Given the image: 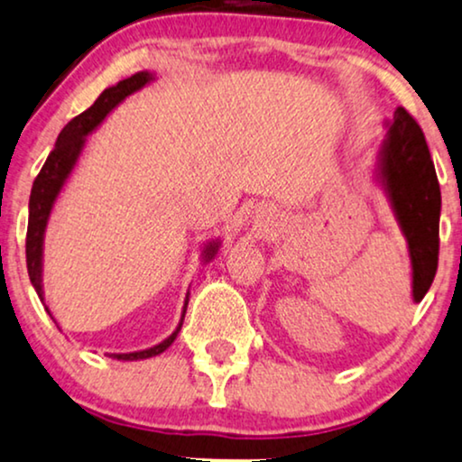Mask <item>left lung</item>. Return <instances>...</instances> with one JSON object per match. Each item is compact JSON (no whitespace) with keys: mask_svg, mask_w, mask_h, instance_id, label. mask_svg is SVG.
I'll list each match as a JSON object with an SVG mask.
<instances>
[{"mask_svg":"<svg viewBox=\"0 0 462 462\" xmlns=\"http://www.w3.org/2000/svg\"><path fill=\"white\" fill-rule=\"evenodd\" d=\"M377 155L375 180L393 208L411 260V296L420 302L429 291L439 260L441 191L424 134L416 119L399 106Z\"/></svg>","mask_w":462,"mask_h":462,"instance_id":"1","label":"left lung"}]
</instances>
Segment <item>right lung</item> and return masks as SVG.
Returning <instances> with one entry per match:
<instances>
[{
    "mask_svg": "<svg viewBox=\"0 0 462 462\" xmlns=\"http://www.w3.org/2000/svg\"><path fill=\"white\" fill-rule=\"evenodd\" d=\"M151 80H155L153 72H143L132 74L130 79L119 80V83L108 87L100 93L96 102L91 104L85 113H80L79 116H74L69 124L63 127L60 136H57L55 149L51 151V155L46 157L42 171L33 180L32 188V196H29V221H27V243H25V254H27V273L29 279H32L33 290L38 291L40 300L44 302V285H42V260H44V235H46V226H49L52 207H55L57 198H60L63 185L68 183L69 174L79 163L80 155H83V149L87 144V136L91 132H96L97 127L102 125V121L113 113V110L119 106L121 102L125 100L127 96L136 93L138 89H143L144 85H149ZM221 247L219 238L215 241H208L202 249V262H211L217 251ZM188 302H189V291L185 296V305H183V315H180V322L177 326V330L172 332L171 337L163 338L162 343H157L153 347L140 349V352H130V354H110V358L116 360H144V358H153V356L166 352L168 347L172 346L174 338H177L180 326H183V318L185 311H188ZM46 311L52 318L51 309L44 305ZM55 319V318H52ZM57 324V322H55ZM60 328V326H57Z\"/></svg>",
    "mask_w": 462,
    "mask_h": 462,
    "instance_id": "right-lung-1",
    "label": "right lung"
}]
</instances>
